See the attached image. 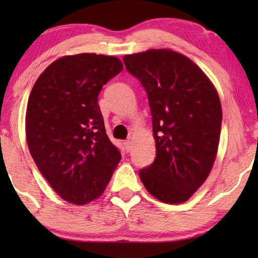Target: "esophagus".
<instances>
[{"label": "esophagus", "instance_id": "34e87169", "mask_svg": "<svg viewBox=\"0 0 258 258\" xmlns=\"http://www.w3.org/2000/svg\"><path fill=\"white\" fill-rule=\"evenodd\" d=\"M123 146H124V149L126 151H130V149H132V142H130L129 140L124 141V142H123Z\"/></svg>", "mask_w": 258, "mask_h": 258}]
</instances>
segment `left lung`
Instances as JSON below:
<instances>
[{
	"instance_id": "obj_1",
	"label": "left lung",
	"mask_w": 258,
	"mask_h": 258,
	"mask_svg": "<svg viewBox=\"0 0 258 258\" xmlns=\"http://www.w3.org/2000/svg\"><path fill=\"white\" fill-rule=\"evenodd\" d=\"M148 94L156 157L140 170L155 199L183 203L203 184L217 155L222 107L214 84L186 56L150 49L123 57Z\"/></svg>"
}]
</instances>
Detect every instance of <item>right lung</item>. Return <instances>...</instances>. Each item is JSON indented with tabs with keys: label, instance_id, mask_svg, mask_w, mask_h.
Returning <instances> with one entry per match:
<instances>
[{
	"label": "right lung",
	"instance_id": "obj_1",
	"mask_svg": "<svg viewBox=\"0 0 258 258\" xmlns=\"http://www.w3.org/2000/svg\"><path fill=\"white\" fill-rule=\"evenodd\" d=\"M123 70L115 56H63L41 74L27 105L26 136L38 170L67 202L104 191L121 154L105 133L97 98Z\"/></svg>",
	"mask_w": 258,
	"mask_h": 258
}]
</instances>
